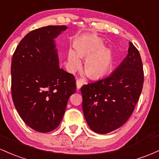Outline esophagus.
Segmentation results:
<instances>
[{
  "mask_svg": "<svg viewBox=\"0 0 159 159\" xmlns=\"http://www.w3.org/2000/svg\"><path fill=\"white\" fill-rule=\"evenodd\" d=\"M84 81L83 79H77L76 80V85H77V88L80 89L81 87L84 84Z\"/></svg>",
  "mask_w": 159,
  "mask_h": 159,
  "instance_id": "34e87169",
  "label": "esophagus"
}]
</instances>
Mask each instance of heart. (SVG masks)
I'll use <instances>...</instances> for the list:
<instances>
[{
    "label": "heart",
    "mask_w": 159,
    "mask_h": 159,
    "mask_svg": "<svg viewBox=\"0 0 159 159\" xmlns=\"http://www.w3.org/2000/svg\"><path fill=\"white\" fill-rule=\"evenodd\" d=\"M76 51L68 52V66L71 71L81 65V57H86L85 71L88 76L97 78L103 76L110 69L112 55L109 49L103 48V43L97 38H91L75 44Z\"/></svg>",
    "instance_id": "obj_1"
}]
</instances>
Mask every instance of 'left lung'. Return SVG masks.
<instances>
[{
  "mask_svg": "<svg viewBox=\"0 0 159 159\" xmlns=\"http://www.w3.org/2000/svg\"><path fill=\"white\" fill-rule=\"evenodd\" d=\"M143 81L140 55L129 41L128 55L110 75L81 87L83 112L90 129L103 134L122 126L138 102Z\"/></svg>",
  "mask_w": 159,
  "mask_h": 159,
  "instance_id": "8db88e82",
  "label": "left lung"
}]
</instances>
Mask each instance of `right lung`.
I'll list each match as a JSON object with an SVG mask.
<instances>
[{
  "mask_svg": "<svg viewBox=\"0 0 159 159\" xmlns=\"http://www.w3.org/2000/svg\"><path fill=\"white\" fill-rule=\"evenodd\" d=\"M65 25H48L28 33L13 53L11 91L19 115L33 130L47 133L62 121L75 77L59 66L54 38Z\"/></svg>",
  "mask_w": 159,
  "mask_h": 159,
  "instance_id": "right-lung-1",
  "label": "right lung"
}]
</instances>
